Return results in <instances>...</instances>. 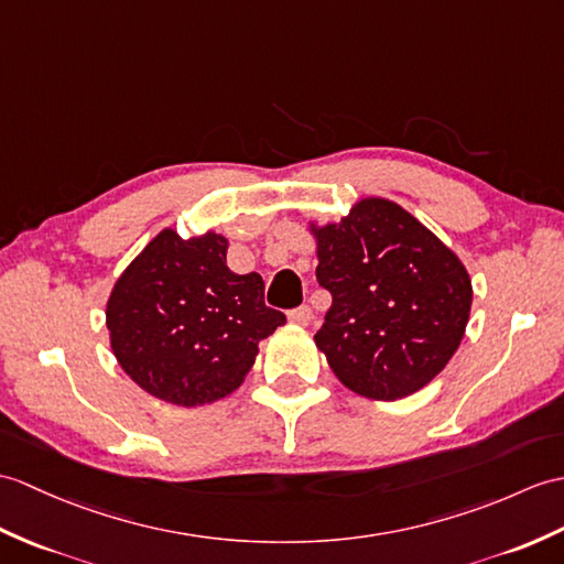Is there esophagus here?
<instances>
[{"instance_id": "1", "label": "esophagus", "mask_w": 564, "mask_h": 564, "mask_svg": "<svg viewBox=\"0 0 564 564\" xmlns=\"http://www.w3.org/2000/svg\"><path fill=\"white\" fill-rule=\"evenodd\" d=\"M288 319H291L293 324H300V326H307L312 322V310L307 305H300L295 310L288 312Z\"/></svg>"}]
</instances>
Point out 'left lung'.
I'll return each mask as SVG.
<instances>
[{
  "label": "left lung",
  "instance_id": "1",
  "mask_svg": "<svg viewBox=\"0 0 564 564\" xmlns=\"http://www.w3.org/2000/svg\"><path fill=\"white\" fill-rule=\"evenodd\" d=\"M317 281L332 293L314 344L338 382L397 401L432 382L459 348L474 288L435 232L405 208L368 196L341 223L310 226Z\"/></svg>",
  "mask_w": 564,
  "mask_h": 564
}]
</instances>
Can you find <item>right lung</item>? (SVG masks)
<instances>
[{"instance_id":"1","label":"right lung","mask_w":564,"mask_h":564,"mask_svg":"<svg viewBox=\"0 0 564 564\" xmlns=\"http://www.w3.org/2000/svg\"><path fill=\"white\" fill-rule=\"evenodd\" d=\"M228 240L161 230L117 279L105 324L122 370L151 397L204 405L238 389L261 338L285 324L259 273H232Z\"/></svg>"}]
</instances>
